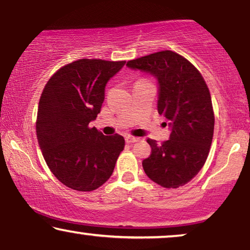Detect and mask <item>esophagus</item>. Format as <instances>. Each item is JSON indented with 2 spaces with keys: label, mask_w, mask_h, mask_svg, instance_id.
I'll list each match as a JSON object with an SVG mask.
<instances>
[{
  "label": "esophagus",
  "mask_w": 250,
  "mask_h": 250,
  "mask_svg": "<svg viewBox=\"0 0 250 250\" xmlns=\"http://www.w3.org/2000/svg\"><path fill=\"white\" fill-rule=\"evenodd\" d=\"M139 138H135V136H126L125 138V141L126 143H134V142H138L139 141Z\"/></svg>",
  "instance_id": "34e87169"
}]
</instances>
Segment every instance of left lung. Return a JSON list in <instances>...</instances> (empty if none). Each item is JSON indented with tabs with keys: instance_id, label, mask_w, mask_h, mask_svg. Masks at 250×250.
I'll return each instance as SVG.
<instances>
[{
	"instance_id": "1",
	"label": "left lung",
	"mask_w": 250,
	"mask_h": 250,
	"mask_svg": "<svg viewBox=\"0 0 250 250\" xmlns=\"http://www.w3.org/2000/svg\"><path fill=\"white\" fill-rule=\"evenodd\" d=\"M129 69L156 78L157 109L170 128L162 145L148 139L151 155L142 162L150 180L164 188L182 187L203 168L214 134V112L209 90L201 74L186 58L162 51L131 60Z\"/></svg>"
}]
</instances>
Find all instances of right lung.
<instances>
[{
	"mask_svg": "<svg viewBox=\"0 0 250 250\" xmlns=\"http://www.w3.org/2000/svg\"><path fill=\"white\" fill-rule=\"evenodd\" d=\"M125 61L80 59L47 81L41 95L36 135L54 176L70 189L93 191L107 182L125 146L122 135L88 127L104 101L105 85Z\"/></svg>",
	"mask_w": 250,
	"mask_h": 250,
	"instance_id": "right-lung-1",
	"label": "right lung"
}]
</instances>
